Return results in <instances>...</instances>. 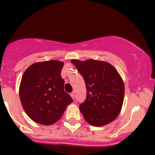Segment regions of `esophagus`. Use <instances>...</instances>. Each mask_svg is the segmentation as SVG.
<instances>
[{"mask_svg": "<svg viewBox=\"0 0 155 155\" xmlns=\"http://www.w3.org/2000/svg\"><path fill=\"white\" fill-rule=\"evenodd\" d=\"M70 94H71V98H73V99H74V92H71Z\"/></svg>", "mask_w": 155, "mask_h": 155, "instance_id": "34e87169", "label": "esophagus"}]
</instances>
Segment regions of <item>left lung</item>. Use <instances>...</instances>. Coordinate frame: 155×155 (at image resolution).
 <instances>
[{"label": "left lung", "mask_w": 155, "mask_h": 155, "mask_svg": "<svg viewBox=\"0 0 155 155\" xmlns=\"http://www.w3.org/2000/svg\"><path fill=\"white\" fill-rule=\"evenodd\" d=\"M85 81L87 96L79 105L86 121L94 127L106 125L118 116L124 103V84L110 64L95 60H72Z\"/></svg>", "instance_id": "1"}]
</instances>
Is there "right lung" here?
I'll return each mask as SVG.
<instances>
[{
	"label": "right lung",
	"mask_w": 155,
	"mask_h": 155,
	"mask_svg": "<svg viewBox=\"0 0 155 155\" xmlns=\"http://www.w3.org/2000/svg\"><path fill=\"white\" fill-rule=\"evenodd\" d=\"M64 62L50 61L31 64L23 74L19 87L21 105L35 123L51 125L58 121L73 99L64 90Z\"/></svg>",
	"instance_id": "obj_1"
}]
</instances>
